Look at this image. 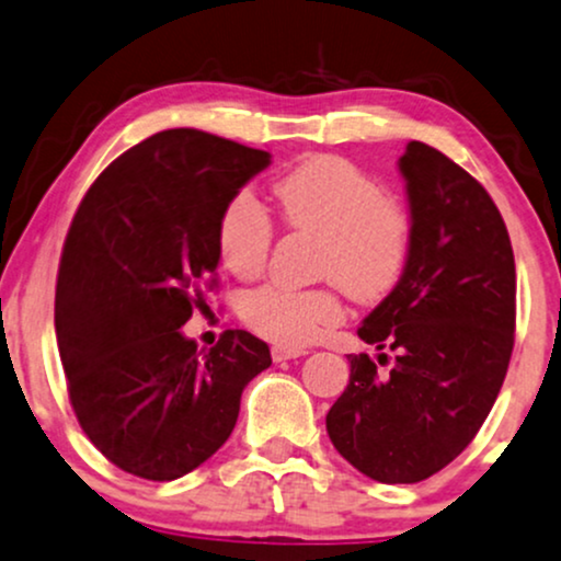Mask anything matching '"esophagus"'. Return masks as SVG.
<instances>
[{
	"mask_svg": "<svg viewBox=\"0 0 561 561\" xmlns=\"http://www.w3.org/2000/svg\"><path fill=\"white\" fill-rule=\"evenodd\" d=\"M270 354H273L275 364H280V362H291V358L304 356V351L301 348H286V345H273V351H270Z\"/></svg>",
	"mask_w": 561,
	"mask_h": 561,
	"instance_id": "1",
	"label": "esophagus"
}]
</instances>
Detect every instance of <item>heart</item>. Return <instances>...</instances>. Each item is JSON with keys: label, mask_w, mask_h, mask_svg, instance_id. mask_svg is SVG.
Segmentation results:
<instances>
[{"label": "heart", "mask_w": 561, "mask_h": 561, "mask_svg": "<svg viewBox=\"0 0 561 561\" xmlns=\"http://www.w3.org/2000/svg\"><path fill=\"white\" fill-rule=\"evenodd\" d=\"M283 226L317 237V273L337 280L358 301H377L398 286L411 257L413 220L400 199L385 195L375 176L341 156L304 158L273 182ZM218 257L241 280L265 270L273 220L252 192L241 190L224 205L216 228ZM244 322L286 348L314 343L345 317L337 286H265L249 294Z\"/></svg>", "instance_id": "b5f03b06"}]
</instances>
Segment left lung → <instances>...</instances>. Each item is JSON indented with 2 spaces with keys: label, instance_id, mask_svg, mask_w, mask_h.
Returning <instances> with one entry per match:
<instances>
[{
  "label": "left lung",
  "instance_id": "1",
  "mask_svg": "<svg viewBox=\"0 0 561 561\" xmlns=\"http://www.w3.org/2000/svg\"><path fill=\"white\" fill-rule=\"evenodd\" d=\"M398 165L411 257L358 328L396 358L379 371L366 354L348 356V387L328 413L337 453L379 483L424 481L471 445L515 345V257L494 199L424 142H408Z\"/></svg>",
  "mask_w": 561,
  "mask_h": 561
}]
</instances>
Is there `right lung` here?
Listing matches in <instances>:
<instances>
[{
    "instance_id": "1",
    "label": "right lung",
    "mask_w": 561,
    "mask_h": 561,
    "mask_svg": "<svg viewBox=\"0 0 561 561\" xmlns=\"http://www.w3.org/2000/svg\"><path fill=\"white\" fill-rule=\"evenodd\" d=\"M267 165L265 150L165 129L108 163L75 213L54 328L75 416L122 471H195L231 437L249 379L273 364L247 330L210 351L182 333L218 267L220 210Z\"/></svg>"
}]
</instances>
